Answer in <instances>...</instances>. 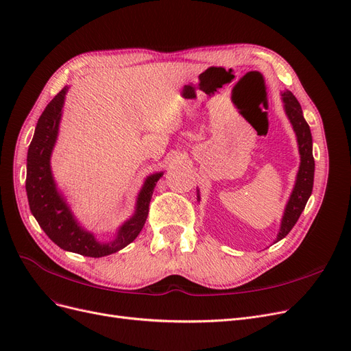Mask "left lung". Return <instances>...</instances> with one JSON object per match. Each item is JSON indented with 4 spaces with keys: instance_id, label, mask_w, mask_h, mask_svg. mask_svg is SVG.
<instances>
[{
    "instance_id": "left-lung-1",
    "label": "left lung",
    "mask_w": 351,
    "mask_h": 351,
    "mask_svg": "<svg viewBox=\"0 0 351 351\" xmlns=\"http://www.w3.org/2000/svg\"><path fill=\"white\" fill-rule=\"evenodd\" d=\"M281 99L284 104L285 114L292 125V130L297 135V143H298V152H300V168L295 178V186L292 189V193L288 199V203L284 210V216L281 220V228L276 234V242L281 239L291 232V229L295 226L298 221L302 210L305 208V204L310 199L313 193V184H314V170H315V162L313 157V136L310 125L306 123L302 109L297 97L293 96L289 90L281 92ZM197 202H200V191L197 190Z\"/></svg>"
}]
</instances>
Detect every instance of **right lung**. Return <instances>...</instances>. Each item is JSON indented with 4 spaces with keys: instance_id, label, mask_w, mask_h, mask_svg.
<instances>
[{
    "instance_id": "add662e5",
    "label": "right lung",
    "mask_w": 351,
    "mask_h": 351,
    "mask_svg": "<svg viewBox=\"0 0 351 351\" xmlns=\"http://www.w3.org/2000/svg\"><path fill=\"white\" fill-rule=\"evenodd\" d=\"M67 90L69 88L64 86L56 95L37 121L34 136L27 152V199L40 228L59 247L83 256L102 258L128 246L143 230L154 187L164 173H154L145 178L143 189L138 193L134 215L121 224L114 239L110 242L97 241L92 232L77 221L51 173L50 158L58 141Z\"/></svg>"
}]
</instances>
